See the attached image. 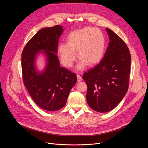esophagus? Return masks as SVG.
Returning a JSON list of instances; mask_svg holds the SVG:
<instances>
[{"label": "esophagus", "mask_w": 148, "mask_h": 148, "mask_svg": "<svg viewBox=\"0 0 148 148\" xmlns=\"http://www.w3.org/2000/svg\"><path fill=\"white\" fill-rule=\"evenodd\" d=\"M76 76H77V81L78 82H80V81H82V76H80V75H79V74H77L76 75Z\"/></svg>", "instance_id": "1"}]
</instances>
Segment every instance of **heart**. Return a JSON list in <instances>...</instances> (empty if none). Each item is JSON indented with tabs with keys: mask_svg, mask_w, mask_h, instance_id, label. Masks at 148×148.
<instances>
[{
	"mask_svg": "<svg viewBox=\"0 0 148 148\" xmlns=\"http://www.w3.org/2000/svg\"><path fill=\"white\" fill-rule=\"evenodd\" d=\"M105 48V39L103 33L97 28L84 27L72 32L67 39V43H62L58 47L62 63L67 67L73 65L76 57L80 60L78 70L85 68L87 64L92 66L103 58Z\"/></svg>",
	"mask_w": 148,
	"mask_h": 148,
	"instance_id": "obj_1",
	"label": "heart"
}]
</instances>
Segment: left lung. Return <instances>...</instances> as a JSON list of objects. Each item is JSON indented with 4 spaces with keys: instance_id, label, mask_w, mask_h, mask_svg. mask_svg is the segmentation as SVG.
Masks as SVG:
<instances>
[{
    "instance_id": "left-lung-1",
    "label": "left lung",
    "mask_w": 148,
    "mask_h": 148,
    "mask_svg": "<svg viewBox=\"0 0 148 148\" xmlns=\"http://www.w3.org/2000/svg\"><path fill=\"white\" fill-rule=\"evenodd\" d=\"M106 31L109 42L104 57L83 76L87 86V103L101 113L113 109L125 96L131 66V55L125 42L110 29Z\"/></svg>"
}]
</instances>
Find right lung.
I'll return each mask as SVG.
<instances>
[{
    "mask_svg": "<svg viewBox=\"0 0 148 148\" xmlns=\"http://www.w3.org/2000/svg\"><path fill=\"white\" fill-rule=\"evenodd\" d=\"M63 31L61 25L40 29L27 43L21 55L24 84L35 102L48 111H56L65 105L77 81L75 73L60 66L56 55ZM41 52L47 56V64L44 71L39 73L35 60Z\"/></svg>",
    "mask_w": 148,
    "mask_h": 148,
    "instance_id": "add662e5",
    "label": "right lung"
}]
</instances>
